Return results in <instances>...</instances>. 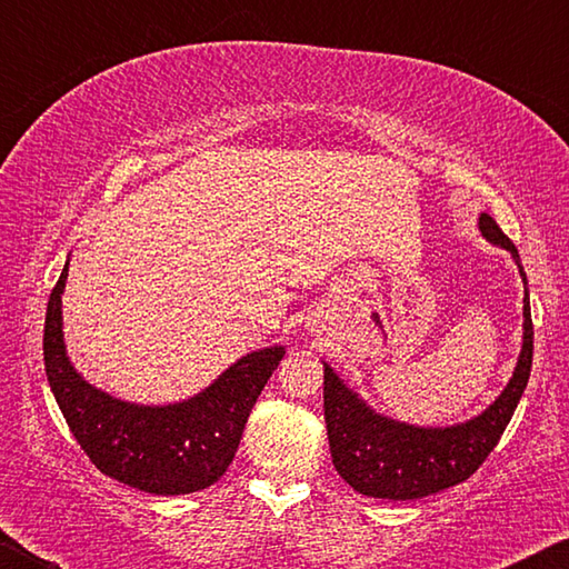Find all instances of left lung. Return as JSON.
Returning <instances> with one entry per match:
<instances>
[{
	"label": "left lung",
	"instance_id": "left-lung-1",
	"mask_svg": "<svg viewBox=\"0 0 569 569\" xmlns=\"http://www.w3.org/2000/svg\"><path fill=\"white\" fill-rule=\"evenodd\" d=\"M479 230L487 240L512 250L525 281V343L515 377L509 379L502 397L481 417L459 423V427L421 429L373 413L326 366L323 417L326 429H329L333 467L356 492L379 499H419L455 487L485 465L512 419L519 397L527 387L535 351L527 273L519 263L515 243L502 233L492 216L481 213Z\"/></svg>",
	"mask_w": 569,
	"mask_h": 569
}]
</instances>
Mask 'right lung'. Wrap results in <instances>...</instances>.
<instances>
[{"mask_svg":"<svg viewBox=\"0 0 569 569\" xmlns=\"http://www.w3.org/2000/svg\"><path fill=\"white\" fill-rule=\"evenodd\" d=\"M67 266L47 301L44 371L67 427L102 475L150 495L200 492L226 475L248 413L283 359L281 346L253 351L213 387L172 407H138L92 389L62 343Z\"/></svg>","mask_w":569,"mask_h":569,"instance_id":"right-lung-1","label":"right lung"}]
</instances>
